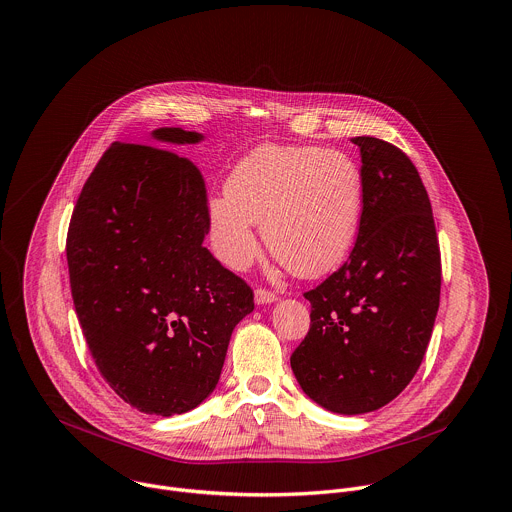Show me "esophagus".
Instances as JSON below:
<instances>
[{
    "instance_id": "34e87169",
    "label": "esophagus",
    "mask_w": 512,
    "mask_h": 512,
    "mask_svg": "<svg viewBox=\"0 0 512 512\" xmlns=\"http://www.w3.org/2000/svg\"><path fill=\"white\" fill-rule=\"evenodd\" d=\"M273 301H277V295H275L273 291L263 289V287H259V289L255 291V303H257V305H267V303H273Z\"/></svg>"
}]
</instances>
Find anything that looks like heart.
<instances>
[{
  "instance_id": "obj_1",
  "label": "heart",
  "mask_w": 512,
  "mask_h": 512,
  "mask_svg": "<svg viewBox=\"0 0 512 512\" xmlns=\"http://www.w3.org/2000/svg\"><path fill=\"white\" fill-rule=\"evenodd\" d=\"M364 211V181L339 150L265 144L243 156L225 195L207 201L209 241L231 269L259 255L255 223L271 253L299 277H319L350 255Z\"/></svg>"
}]
</instances>
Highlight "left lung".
I'll return each mask as SVG.
<instances>
[{
	"instance_id": "left-lung-1",
	"label": "left lung",
	"mask_w": 512,
	"mask_h": 512,
	"mask_svg": "<svg viewBox=\"0 0 512 512\" xmlns=\"http://www.w3.org/2000/svg\"><path fill=\"white\" fill-rule=\"evenodd\" d=\"M364 211L350 259L305 293L311 325L291 354L301 390L335 414L392 402L418 372L440 305V247L428 193L394 144L356 136Z\"/></svg>"
}]
</instances>
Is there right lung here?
<instances>
[{
	"label": "right lung",
	"instance_id": "add662e5",
	"mask_svg": "<svg viewBox=\"0 0 512 512\" xmlns=\"http://www.w3.org/2000/svg\"><path fill=\"white\" fill-rule=\"evenodd\" d=\"M154 142L203 134L156 128ZM207 189L189 160L114 142L72 213L66 257L90 354L108 386L144 414L197 408L217 386L251 287L207 247Z\"/></svg>",
	"mask_w": 512,
	"mask_h": 512
}]
</instances>
